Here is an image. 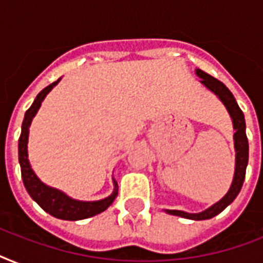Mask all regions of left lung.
Listing matches in <instances>:
<instances>
[{"label":"left lung","mask_w":263,"mask_h":263,"mask_svg":"<svg viewBox=\"0 0 263 263\" xmlns=\"http://www.w3.org/2000/svg\"><path fill=\"white\" fill-rule=\"evenodd\" d=\"M195 73L200 79V83L203 84L208 90L212 91L213 94H216L221 102L224 103V106L227 107V110H228L229 116L232 119L233 129H235L233 142H235V153H236L235 175H233L232 184H231L228 192L218 202H216L210 208L200 213H187L183 212V210H168V209L165 210L168 214L183 217V218H188V220L200 221L209 220V218H213L217 214H220L239 195L246 177V168H247V164H249V140H247V135H246L245 115H243V111L237 105L236 99H235L232 92L228 90V87L224 83H221L220 80H217L216 78H213V76L203 72L202 69H195Z\"/></svg>","instance_id":"8db88e82"}]
</instances>
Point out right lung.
I'll list each match as a JSON object with an SVG mask.
<instances>
[{
    "instance_id": "1",
    "label": "right lung",
    "mask_w": 263,
    "mask_h": 263,
    "mask_svg": "<svg viewBox=\"0 0 263 263\" xmlns=\"http://www.w3.org/2000/svg\"><path fill=\"white\" fill-rule=\"evenodd\" d=\"M60 80H61V78L57 82H54V83H51L50 86L43 88L36 95V98L32 102L30 109L26 111L22 124V135H20V139H18V162H20V168H22L23 183H24L27 192L30 194L31 198L45 212L49 213L50 216L55 217V218H60V220L78 221L97 216L99 213L105 212L113 203V200L116 199L117 191H119V185H117V181L113 179L115 190H113V192L107 198H103V199L99 200H91V202L78 200L71 198V196H68L65 192L60 191L57 188L46 185L43 181H41V179L35 175V172L31 168L30 160H28V134H30V125L32 123V119L35 117V115L38 113L43 99L46 98V95L53 90V87H55L59 84Z\"/></svg>"
}]
</instances>
